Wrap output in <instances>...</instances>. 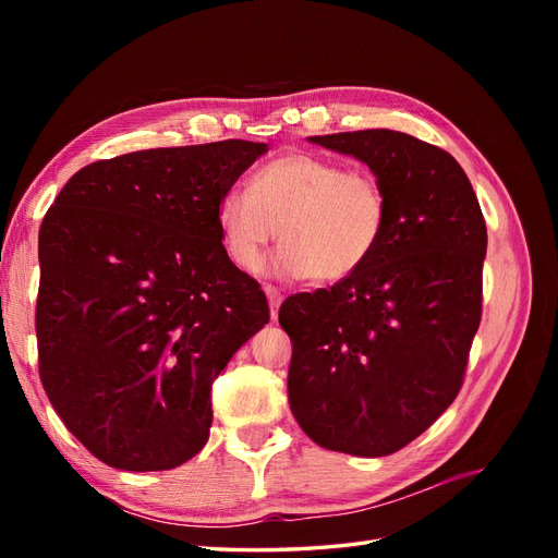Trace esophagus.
<instances>
[{
    "instance_id": "obj_1",
    "label": "esophagus",
    "mask_w": 558,
    "mask_h": 558,
    "mask_svg": "<svg viewBox=\"0 0 558 558\" xmlns=\"http://www.w3.org/2000/svg\"><path fill=\"white\" fill-rule=\"evenodd\" d=\"M265 295H267V300H269V314H272V318H277L279 316V305H281V291L279 289H275V286H265Z\"/></svg>"
}]
</instances>
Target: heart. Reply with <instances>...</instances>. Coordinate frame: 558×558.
<instances>
[{
    "label": "heart",
    "mask_w": 558,
    "mask_h": 558,
    "mask_svg": "<svg viewBox=\"0 0 558 558\" xmlns=\"http://www.w3.org/2000/svg\"><path fill=\"white\" fill-rule=\"evenodd\" d=\"M216 221L228 258L244 272H256L279 234L277 275L337 283L375 256L388 205L375 174L295 150L263 165L251 189H228Z\"/></svg>",
    "instance_id": "b5f03b06"
}]
</instances>
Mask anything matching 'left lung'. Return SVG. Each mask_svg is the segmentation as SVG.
I'll return each instance as SVG.
<instances>
[{
    "label": "left lung",
    "instance_id": "left-lung-1",
    "mask_svg": "<svg viewBox=\"0 0 558 558\" xmlns=\"http://www.w3.org/2000/svg\"><path fill=\"white\" fill-rule=\"evenodd\" d=\"M310 142L369 167L388 223L356 275L281 305L289 402L318 447L375 459L410 445L459 396L482 318L486 223L463 167L412 134Z\"/></svg>",
    "mask_w": 558,
    "mask_h": 558
}]
</instances>
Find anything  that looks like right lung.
<instances>
[{"instance_id":"obj_1","label":"right lung","mask_w":558,"mask_h":558,"mask_svg":"<svg viewBox=\"0 0 558 558\" xmlns=\"http://www.w3.org/2000/svg\"><path fill=\"white\" fill-rule=\"evenodd\" d=\"M267 144L148 148L78 170L39 230V373L64 426L118 470L205 447L211 381L267 320L216 207Z\"/></svg>"}]
</instances>
